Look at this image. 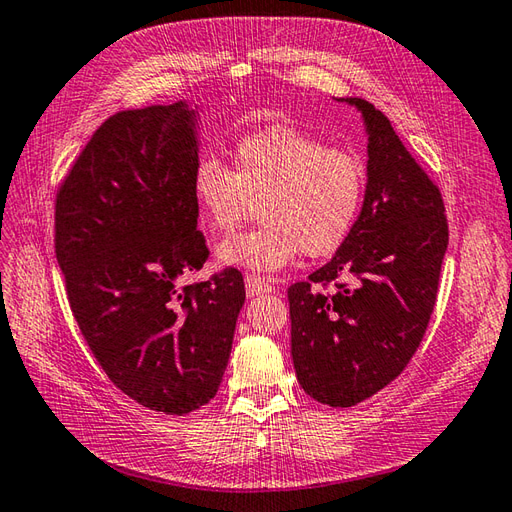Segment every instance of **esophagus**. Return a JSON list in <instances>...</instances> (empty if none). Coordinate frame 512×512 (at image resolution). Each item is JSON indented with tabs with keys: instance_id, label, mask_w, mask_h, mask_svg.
Segmentation results:
<instances>
[{
	"instance_id": "obj_1",
	"label": "esophagus",
	"mask_w": 512,
	"mask_h": 512,
	"mask_svg": "<svg viewBox=\"0 0 512 512\" xmlns=\"http://www.w3.org/2000/svg\"><path fill=\"white\" fill-rule=\"evenodd\" d=\"M271 289L274 287H271L265 278L254 276V274L245 276V291L249 298H254V295H260V293H271Z\"/></svg>"
}]
</instances>
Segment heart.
<instances>
[{
  "label": "heart",
  "instance_id": "1",
  "mask_svg": "<svg viewBox=\"0 0 512 512\" xmlns=\"http://www.w3.org/2000/svg\"><path fill=\"white\" fill-rule=\"evenodd\" d=\"M366 197V168L350 151L326 146L295 127L249 133L234 146L232 168L201 155L192 199L212 232L227 234L258 203L263 223L219 245L223 265L278 271L304 252H337L355 230Z\"/></svg>",
  "mask_w": 512,
  "mask_h": 512
}]
</instances>
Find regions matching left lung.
Here are the masks:
<instances>
[{"mask_svg":"<svg viewBox=\"0 0 512 512\" xmlns=\"http://www.w3.org/2000/svg\"><path fill=\"white\" fill-rule=\"evenodd\" d=\"M346 102L368 127L366 199L337 254L289 287L295 374L331 407L366 401L405 370L434 313L449 245L440 188L379 109ZM331 281L336 291L322 292Z\"/></svg>","mask_w":512,"mask_h":512,"instance_id":"1","label":"left lung"}]
</instances>
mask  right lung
Here are the masks:
<instances>
[{
  "instance_id": "obj_1",
  "label": "right lung",
  "mask_w": 512,
  "mask_h": 512,
  "mask_svg": "<svg viewBox=\"0 0 512 512\" xmlns=\"http://www.w3.org/2000/svg\"><path fill=\"white\" fill-rule=\"evenodd\" d=\"M195 111L113 113L56 192L54 252L67 300L111 383L164 414L217 394L245 302L241 271L177 287L210 252L197 230Z\"/></svg>"
}]
</instances>
